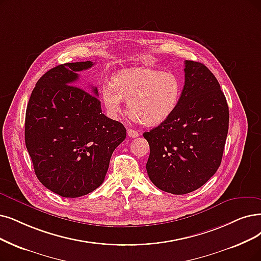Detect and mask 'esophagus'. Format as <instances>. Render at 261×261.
Returning a JSON list of instances; mask_svg holds the SVG:
<instances>
[{
  "label": "esophagus",
  "instance_id": "1",
  "mask_svg": "<svg viewBox=\"0 0 261 261\" xmlns=\"http://www.w3.org/2000/svg\"><path fill=\"white\" fill-rule=\"evenodd\" d=\"M127 135H128V137H130V138H136V137L139 136V133L137 130H135V129L128 128L127 129Z\"/></svg>",
  "mask_w": 261,
  "mask_h": 261
}]
</instances>
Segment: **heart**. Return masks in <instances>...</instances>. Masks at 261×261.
<instances>
[{
	"label": "heart",
	"instance_id": "b5f03b06",
	"mask_svg": "<svg viewBox=\"0 0 261 261\" xmlns=\"http://www.w3.org/2000/svg\"><path fill=\"white\" fill-rule=\"evenodd\" d=\"M181 93V80L173 72L134 67L117 71L110 86L101 89L100 97L110 117L117 118L122 110L123 99H128L132 116L143 125L155 126L174 113Z\"/></svg>",
	"mask_w": 261,
	"mask_h": 261
}]
</instances>
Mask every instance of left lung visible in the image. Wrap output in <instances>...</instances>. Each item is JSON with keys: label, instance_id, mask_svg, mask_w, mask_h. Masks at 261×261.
<instances>
[{"label": "left lung", "instance_id": "left-lung-1", "mask_svg": "<svg viewBox=\"0 0 261 261\" xmlns=\"http://www.w3.org/2000/svg\"><path fill=\"white\" fill-rule=\"evenodd\" d=\"M179 106L143 137L150 145L147 172L160 190L184 195L210 180L221 165L229 109L215 76L199 62L185 61Z\"/></svg>", "mask_w": 261, "mask_h": 261}]
</instances>
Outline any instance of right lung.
Instances as JSON below:
<instances>
[{"label":"right lung","instance_id":"obj_1","mask_svg":"<svg viewBox=\"0 0 261 261\" xmlns=\"http://www.w3.org/2000/svg\"><path fill=\"white\" fill-rule=\"evenodd\" d=\"M91 61L58 65L37 81L25 112L24 137L39 182L65 198L85 196L105 180L126 129L101 112L97 88L77 87ZM75 86H74L73 85Z\"/></svg>","mask_w":261,"mask_h":261}]
</instances>
